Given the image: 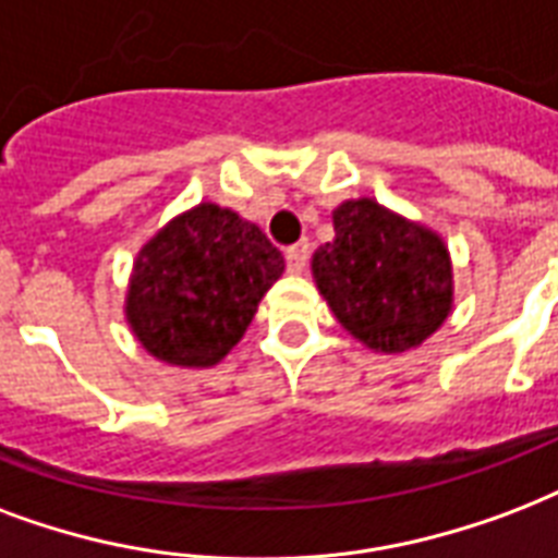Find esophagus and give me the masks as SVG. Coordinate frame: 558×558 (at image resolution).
<instances>
[{
  "instance_id": "esophagus-1",
  "label": "esophagus",
  "mask_w": 558,
  "mask_h": 558,
  "mask_svg": "<svg viewBox=\"0 0 558 558\" xmlns=\"http://www.w3.org/2000/svg\"><path fill=\"white\" fill-rule=\"evenodd\" d=\"M310 260V242H298L292 248H287V269L292 275H301V271L307 269Z\"/></svg>"
}]
</instances>
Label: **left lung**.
<instances>
[{
  "mask_svg": "<svg viewBox=\"0 0 558 558\" xmlns=\"http://www.w3.org/2000/svg\"><path fill=\"white\" fill-rule=\"evenodd\" d=\"M333 228L336 240L313 254V275L339 325L386 354L436 333L453 301L445 242L372 198L336 207Z\"/></svg>",
  "mask_w": 558,
  "mask_h": 558,
  "instance_id": "obj_1",
  "label": "left lung"
}]
</instances>
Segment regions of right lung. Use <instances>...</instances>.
Wrapping results in <instances>:
<instances>
[{"label": "right lung", "instance_id": "1", "mask_svg": "<svg viewBox=\"0 0 558 558\" xmlns=\"http://www.w3.org/2000/svg\"><path fill=\"white\" fill-rule=\"evenodd\" d=\"M280 271L283 257L257 225L198 204L140 251L128 322L163 363L216 365L240 342Z\"/></svg>", "mask_w": 558, "mask_h": 558}]
</instances>
